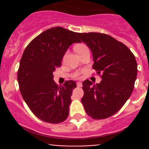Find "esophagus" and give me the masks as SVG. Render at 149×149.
<instances>
[{"mask_svg": "<svg viewBox=\"0 0 149 149\" xmlns=\"http://www.w3.org/2000/svg\"><path fill=\"white\" fill-rule=\"evenodd\" d=\"M77 86L81 87L82 86V83H80V82H77Z\"/></svg>", "mask_w": 149, "mask_h": 149, "instance_id": "34e87169", "label": "esophagus"}]
</instances>
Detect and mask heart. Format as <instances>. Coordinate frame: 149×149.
I'll return each mask as SVG.
<instances>
[{"label":"heart","mask_w":149,"mask_h":149,"mask_svg":"<svg viewBox=\"0 0 149 149\" xmlns=\"http://www.w3.org/2000/svg\"><path fill=\"white\" fill-rule=\"evenodd\" d=\"M88 47H87L86 45H84V44H78V45H76V46L74 47V50L75 52H76L77 54H80V53H81L82 52H83V51L86 50V49H88Z\"/></svg>","instance_id":"1"}]
</instances>
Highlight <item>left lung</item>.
<instances>
[{
    "instance_id": "left-lung-1",
    "label": "left lung",
    "mask_w": 149,
    "mask_h": 149,
    "mask_svg": "<svg viewBox=\"0 0 149 149\" xmlns=\"http://www.w3.org/2000/svg\"><path fill=\"white\" fill-rule=\"evenodd\" d=\"M93 56V69L102 74L100 83L85 80L81 102L93 119H104L118 112L130 97L137 76L134 54L125 45L107 34L77 33Z\"/></svg>"
}]
</instances>
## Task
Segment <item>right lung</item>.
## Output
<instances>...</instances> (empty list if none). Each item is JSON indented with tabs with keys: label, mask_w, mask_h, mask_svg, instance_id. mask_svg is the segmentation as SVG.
<instances>
[{
	"label": "right lung",
	"mask_w": 149,
	"mask_h": 149,
	"mask_svg": "<svg viewBox=\"0 0 149 149\" xmlns=\"http://www.w3.org/2000/svg\"><path fill=\"white\" fill-rule=\"evenodd\" d=\"M75 42H80L76 33L53 27L36 37L22 54L17 73L20 92L34 115L45 122L59 123L69 116L76 83L67 80L58 86L53 72L61 66L65 53Z\"/></svg>",
	"instance_id": "right-lung-1"
}]
</instances>
